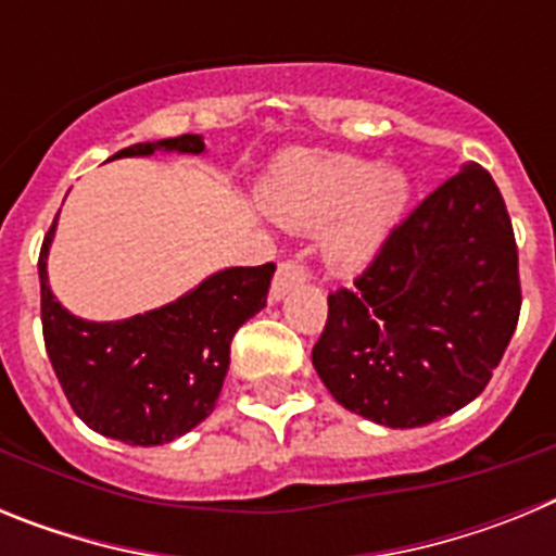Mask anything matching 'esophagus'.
<instances>
[{
    "label": "esophagus",
    "instance_id": "esophagus-1",
    "mask_svg": "<svg viewBox=\"0 0 556 556\" xmlns=\"http://www.w3.org/2000/svg\"><path fill=\"white\" fill-rule=\"evenodd\" d=\"M306 281V269H303L301 262H294V258H287V262L278 264V273L273 278V289H269V298L273 301H281L283 294L292 292L294 287H301Z\"/></svg>",
    "mask_w": 556,
    "mask_h": 556
}]
</instances>
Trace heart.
I'll return each instance as SVG.
<instances>
[{
    "label": "heart",
    "mask_w": 556,
    "mask_h": 556,
    "mask_svg": "<svg viewBox=\"0 0 556 556\" xmlns=\"http://www.w3.org/2000/svg\"><path fill=\"white\" fill-rule=\"evenodd\" d=\"M264 208L289 228L326 225L323 250L339 269L367 264L404 214L409 180L395 166L351 155L301 152L275 166L262 191Z\"/></svg>",
    "instance_id": "heart-1"
}]
</instances>
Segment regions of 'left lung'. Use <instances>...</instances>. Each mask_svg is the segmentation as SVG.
Segmentation results:
<instances>
[{
	"instance_id": "8db88e82",
	"label": "left lung",
	"mask_w": 556,
	"mask_h": 556,
	"mask_svg": "<svg viewBox=\"0 0 556 556\" xmlns=\"http://www.w3.org/2000/svg\"><path fill=\"white\" fill-rule=\"evenodd\" d=\"M518 314L513 219L490 172L468 164L328 294L314 370L345 409L415 429L484 392Z\"/></svg>"
}]
</instances>
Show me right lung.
<instances>
[{
    "mask_svg": "<svg viewBox=\"0 0 556 556\" xmlns=\"http://www.w3.org/2000/svg\"><path fill=\"white\" fill-rule=\"evenodd\" d=\"M205 150L203 139L144 141L113 159ZM58 223V217H55ZM55 223L38 255L41 326L49 362L68 404L88 429L127 445H164L191 431L217 406L230 365V339L267 306L275 264L230 267L205 278L175 303L116 323H88L55 301L47 255Z\"/></svg>",
    "mask_w": 556,
    "mask_h": 556,
    "instance_id": "add662e5",
    "label": "right lung"
}]
</instances>
